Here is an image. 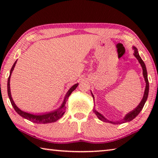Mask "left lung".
Instances as JSON below:
<instances>
[{"label": "left lung", "instance_id": "left-lung-1", "mask_svg": "<svg viewBox=\"0 0 158 158\" xmlns=\"http://www.w3.org/2000/svg\"><path fill=\"white\" fill-rule=\"evenodd\" d=\"M132 48H133V49L135 50V52H134V56H135L136 58H137V59L138 60L139 63H140L141 68H142L143 76L144 79H145V81H146V88H145V90H144V94H143L142 100H141V101L140 102V103L139 104V105L137 106V107L134 109V110L131 111L130 112H129V113H127L126 115H125L123 118L121 120V121H109V120L106 119L102 114L99 113L98 111H96V109H95V108H94V109H93V112H94V113L96 114V116H97V117L102 121L116 125V124H121V123H123L130 122L131 121H132V120L135 118L137 116V115L140 113V111L142 110L143 106H144V105H145L146 102L147 100V98H148V91H149V83H148V75H147V70H146V65L143 61V60L141 59V58L140 57L139 54L138 50H137V48H136L135 47H132ZM91 94H92V96L93 98V100H94V95H93L92 92H91Z\"/></svg>", "mask_w": 158, "mask_h": 158}]
</instances>
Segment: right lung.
Masks as SVG:
<instances>
[{
  "label": "right lung",
  "mask_w": 158,
  "mask_h": 158,
  "mask_svg": "<svg viewBox=\"0 0 158 158\" xmlns=\"http://www.w3.org/2000/svg\"><path fill=\"white\" fill-rule=\"evenodd\" d=\"M17 60H16L14 63V65H12L11 70H10V76L8 77V79H7V94H8V97L10 98V102H11L12 105L13 107H14L16 112H17L19 115H20L21 117H23V118L27 119L28 121L35 123L46 124V123H51L57 121L58 120L60 119V118L63 116V114H65V109H66V106H65L66 101L69 98V96L70 95L71 93L76 89V88L77 87V85H78L79 84H74L69 89V90L67 92L66 95L65 96V98H64V100L63 102L62 105H60V106L58 109L50 112H46V113H41V114H37L27 113V112L21 110V109L19 108H18V106L15 105V102L13 101V99L12 98L11 92H10V77H11V74L12 73L13 69L15 68L16 63H17Z\"/></svg>",
  "instance_id": "add662e5"
}]
</instances>
